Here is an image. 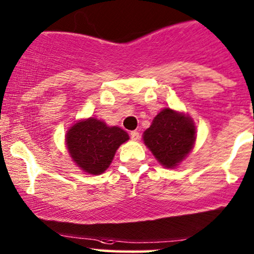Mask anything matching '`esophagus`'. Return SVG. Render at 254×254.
<instances>
[{"label": "esophagus", "instance_id": "1", "mask_svg": "<svg viewBox=\"0 0 254 254\" xmlns=\"http://www.w3.org/2000/svg\"><path fill=\"white\" fill-rule=\"evenodd\" d=\"M139 132L138 130H132L130 132V138H132V140H134V141H136V140H139Z\"/></svg>", "mask_w": 254, "mask_h": 254}]
</instances>
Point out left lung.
Instances as JSON below:
<instances>
[{"mask_svg": "<svg viewBox=\"0 0 254 254\" xmlns=\"http://www.w3.org/2000/svg\"><path fill=\"white\" fill-rule=\"evenodd\" d=\"M142 140L166 169H175L189 156L196 141L195 122L183 112L164 108L154 116Z\"/></svg>", "mask_w": 254, "mask_h": 254, "instance_id": "obj_1", "label": "left lung"}]
</instances>
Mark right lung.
<instances>
[{"mask_svg":"<svg viewBox=\"0 0 254 254\" xmlns=\"http://www.w3.org/2000/svg\"><path fill=\"white\" fill-rule=\"evenodd\" d=\"M128 140L126 130L92 116L76 121L65 134V145L74 165L96 176L109 168L116 150Z\"/></svg>","mask_w":254,"mask_h":254,"instance_id":"right-lung-1","label":"right lung"}]
</instances>
